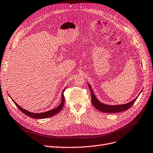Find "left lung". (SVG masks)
Returning a JSON list of instances; mask_svg holds the SVG:
<instances>
[{
  "label": "left lung",
  "instance_id": "8db88e82",
  "mask_svg": "<svg viewBox=\"0 0 153 153\" xmlns=\"http://www.w3.org/2000/svg\"><path fill=\"white\" fill-rule=\"evenodd\" d=\"M88 85L89 86V88L90 89L91 92V101L93 104V105L94 106V108H96L97 110L99 111H101L103 112H105V113H115V112H122L124 111L127 110L129 109L131 106L136 101L137 98L138 97L139 95L136 97L134 99H133L132 101L130 102L126 103L125 104H120V105H107V104H104L101 103L100 101H99L98 99L96 98L95 94L93 92V91L92 90L91 86L89 83H88Z\"/></svg>",
  "mask_w": 153,
  "mask_h": 153
}]
</instances>
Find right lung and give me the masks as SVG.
<instances>
[{
    "mask_svg": "<svg viewBox=\"0 0 153 153\" xmlns=\"http://www.w3.org/2000/svg\"><path fill=\"white\" fill-rule=\"evenodd\" d=\"M65 89L63 90L62 93V101H61V103L60 104L58 107H57L55 109H53L52 110H50L49 111L47 112H41V113H33V112H29L27 110H25L24 109H23L22 108H21V106L19 105H18L13 99H12V100L13 101V102H14V104H16V105L19 108V109L20 111H21L25 115H27L29 117H30L32 118H35V119H44V118H47V117H52L53 116H54L56 114H57L58 112H60L61 111V109H62V108L64 107V101H65V99H64V92Z\"/></svg>",
    "mask_w": 153,
    "mask_h": 153,
    "instance_id": "right-lung-1",
    "label": "right lung"
}]
</instances>
